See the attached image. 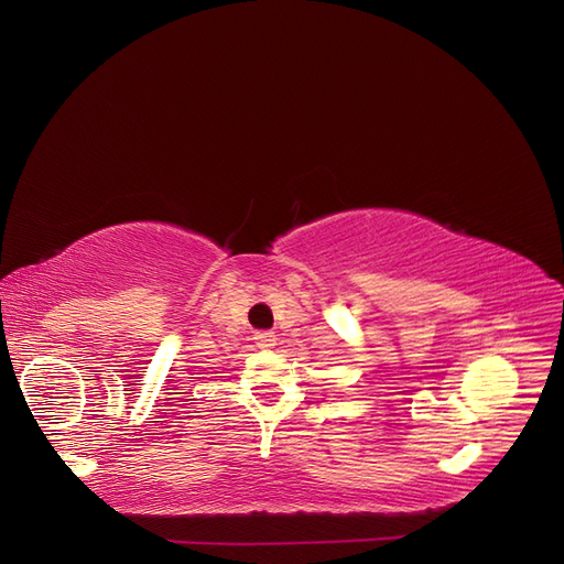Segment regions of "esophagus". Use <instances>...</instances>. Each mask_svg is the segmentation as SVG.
Instances as JSON below:
<instances>
[{
  "mask_svg": "<svg viewBox=\"0 0 564 564\" xmlns=\"http://www.w3.org/2000/svg\"><path fill=\"white\" fill-rule=\"evenodd\" d=\"M254 340H257V345L259 347H263V349H268V347H273L275 345V334L273 332H257V336H254Z\"/></svg>",
  "mask_w": 564,
  "mask_h": 564,
  "instance_id": "esophagus-1",
  "label": "esophagus"
}]
</instances>
